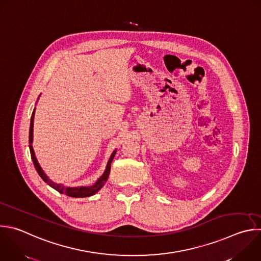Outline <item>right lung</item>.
<instances>
[{
    "instance_id": "1",
    "label": "right lung",
    "mask_w": 261,
    "mask_h": 261,
    "mask_svg": "<svg viewBox=\"0 0 261 261\" xmlns=\"http://www.w3.org/2000/svg\"><path fill=\"white\" fill-rule=\"evenodd\" d=\"M40 97V96H39ZM39 99V98H38ZM35 112H36V109H34V112H33V115H32V118H31V126H30V137H29V142H30V150H31V155H32V160H33V163L35 165V168L37 170V172L39 173V175L41 176V178L48 185L50 186L51 188H53L54 190H56L57 192H59L60 194H64L68 197H72V198H86V197H91L93 195H95L105 185L106 182L108 181V178H109V175L111 173V165H112V162L115 158V154L117 152V149H115L107 164V167H106V170L103 172V174L97 179V181L93 185V186H90V187H73V188H70V187H65L63 185H60V184H55L53 182L47 175L46 173L44 172V170L42 169V167L40 166L37 158H36V154H35V150L33 148V136H34V119H35Z\"/></svg>"
}]
</instances>
